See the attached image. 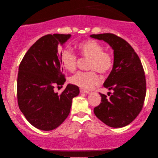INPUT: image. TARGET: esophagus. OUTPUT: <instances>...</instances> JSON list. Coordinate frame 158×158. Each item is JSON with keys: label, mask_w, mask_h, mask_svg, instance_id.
<instances>
[{"label": "esophagus", "mask_w": 158, "mask_h": 158, "mask_svg": "<svg viewBox=\"0 0 158 158\" xmlns=\"http://www.w3.org/2000/svg\"><path fill=\"white\" fill-rule=\"evenodd\" d=\"M80 92L81 93H84V94H88V93H89V91H88V90H85V89H80Z\"/></svg>", "instance_id": "34e87169"}]
</instances>
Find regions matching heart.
Masks as SVG:
<instances>
[{"mask_svg":"<svg viewBox=\"0 0 158 158\" xmlns=\"http://www.w3.org/2000/svg\"><path fill=\"white\" fill-rule=\"evenodd\" d=\"M81 55L88 60V72H77L70 78L71 83L83 89L89 90L98 85L100 77L96 71L101 74H107L114 66V58L109 52L103 50V47L96 40H90L78 44ZM62 65L66 70L73 72L77 68V57L70 49H64L60 55Z\"/></svg>","mask_w":158,"mask_h":158,"instance_id":"heart-1","label":"heart"}]
</instances>
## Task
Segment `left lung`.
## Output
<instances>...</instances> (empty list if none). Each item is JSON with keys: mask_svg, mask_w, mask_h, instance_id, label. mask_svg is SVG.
<instances>
[{"mask_svg": "<svg viewBox=\"0 0 158 158\" xmlns=\"http://www.w3.org/2000/svg\"><path fill=\"white\" fill-rule=\"evenodd\" d=\"M90 36L107 42L114 49V66L103 86L109 98L99 93L101 102L94 114L101 122L114 128L127 126L135 120L143 107L146 79L137 54L124 39L114 34H92Z\"/></svg>", "mask_w": 158, "mask_h": 158, "instance_id": "obj_1", "label": "left lung"}]
</instances>
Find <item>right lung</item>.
I'll return each mask as SVG.
<instances>
[{
  "mask_svg": "<svg viewBox=\"0 0 158 158\" xmlns=\"http://www.w3.org/2000/svg\"><path fill=\"white\" fill-rule=\"evenodd\" d=\"M70 34H47L36 41L23 56L19 68L17 100L21 111L31 125L49 131L60 126L70 112L79 94L77 85L68 84L61 94L54 91L65 82L58 50Z\"/></svg>",
  "mask_w": 158,
  "mask_h": 158,
  "instance_id": "1",
  "label": "right lung"
}]
</instances>
